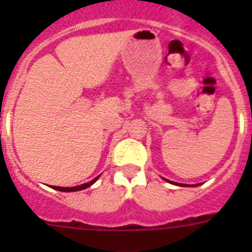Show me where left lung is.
<instances>
[{
  "label": "left lung",
  "mask_w": 252,
  "mask_h": 252,
  "mask_svg": "<svg viewBox=\"0 0 252 252\" xmlns=\"http://www.w3.org/2000/svg\"><path fill=\"white\" fill-rule=\"evenodd\" d=\"M168 182H169V180H168ZM170 183H171V182H170ZM173 184H175V186H182V187H184V184H177V183H173Z\"/></svg>",
  "instance_id": "obj_1"
}]
</instances>
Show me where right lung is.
Listing matches in <instances>:
<instances>
[{
	"mask_svg": "<svg viewBox=\"0 0 252 252\" xmlns=\"http://www.w3.org/2000/svg\"><path fill=\"white\" fill-rule=\"evenodd\" d=\"M98 178L99 177L94 178L93 180H91L90 183L82 184V186H78V187H72V188H65V187H51V188L57 189V190H60V192H75V190H82V189H86V188H88V187H91L93 183H94L95 180L98 179Z\"/></svg>",
	"mask_w": 252,
	"mask_h": 252,
	"instance_id": "obj_1",
	"label": "right lung"
}]
</instances>
